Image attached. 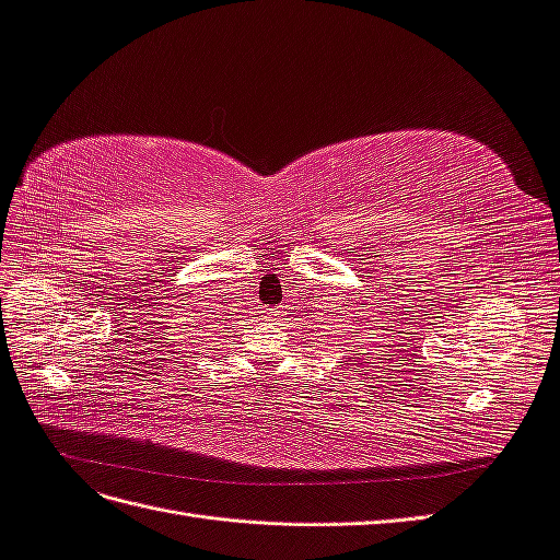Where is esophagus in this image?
<instances>
[{
  "instance_id": "obj_1",
  "label": "esophagus",
  "mask_w": 560,
  "mask_h": 560,
  "mask_svg": "<svg viewBox=\"0 0 560 560\" xmlns=\"http://www.w3.org/2000/svg\"><path fill=\"white\" fill-rule=\"evenodd\" d=\"M264 313H266V315H268V317H273V319H276V317H278V315H280V311H278V308H266V311H264Z\"/></svg>"
}]
</instances>
